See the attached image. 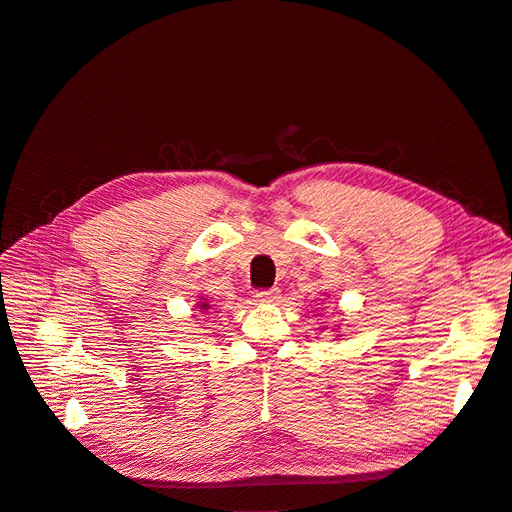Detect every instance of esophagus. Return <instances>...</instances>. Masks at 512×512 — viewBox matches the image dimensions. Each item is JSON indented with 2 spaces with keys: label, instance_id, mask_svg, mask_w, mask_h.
<instances>
[{
  "label": "esophagus",
  "instance_id": "34e87169",
  "mask_svg": "<svg viewBox=\"0 0 512 512\" xmlns=\"http://www.w3.org/2000/svg\"><path fill=\"white\" fill-rule=\"evenodd\" d=\"M256 299H258L260 303H275L277 299H280V290H277V288L258 290V292H256Z\"/></svg>",
  "mask_w": 512,
  "mask_h": 512
}]
</instances>
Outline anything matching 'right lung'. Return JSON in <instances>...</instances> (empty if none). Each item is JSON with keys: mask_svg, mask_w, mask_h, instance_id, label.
I'll return each instance as SVG.
<instances>
[{"mask_svg": "<svg viewBox=\"0 0 512 512\" xmlns=\"http://www.w3.org/2000/svg\"><path fill=\"white\" fill-rule=\"evenodd\" d=\"M211 305L207 303V299H203V301H198V309H200V312H207V309H209Z\"/></svg>", "mask_w": 512, "mask_h": 512, "instance_id": "right-lung-1", "label": "right lung"}]
</instances>
